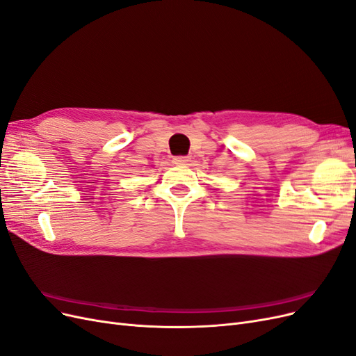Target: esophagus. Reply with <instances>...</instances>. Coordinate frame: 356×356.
Returning <instances> with one entry per match:
<instances>
[{
	"label": "esophagus",
	"mask_w": 356,
	"mask_h": 356,
	"mask_svg": "<svg viewBox=\"0 0 356 356\" xmlns=\"http://www.w3.org/2000/svg\"><path fill=\"white\" fill-rule=\"evenodd\" d=\"M174 162H175V163H187V162H190V161H188L187 156H175Z\"/></svg>",
	"instance_id": "obj_1"
}]
</instances>
